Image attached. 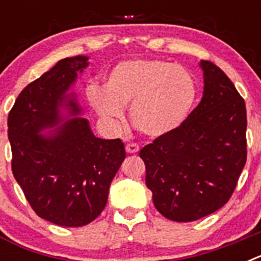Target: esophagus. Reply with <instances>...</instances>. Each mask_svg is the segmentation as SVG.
Listing matches in <instances>:
<instances>
[{
    "instance_id": "1",
    "label": "esophagus",
    "mask_w": 261,
    "mask_h": 261,
    "mask_svg": "<svg viewBox=\"0 0 261 261\" xmlns=\"http://www.w3.org/2000/svg\"><path fill=\"white\" fill-rule=\"evenodd\" d=\"M125 150L128 154H135V153H138V150H140V146H138L137 144H135V142H132V144L126 145Z\"/></svg>"
}]
</instances>
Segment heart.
<instances>
[{
	"mask_svg": "<svg viewBox=\"0 0 261 261\" xmlns=\"http://www.w3.org/2000/svg\"><path fill=\"white\" fill-rule=\"evenodd\" d=\"M89 100L108 123L123 117L130 105L133 126L149 137L176 130L190 115L196 99V82L186 68L162 60H130L117 64L105 80V91L91 87Z\"/></svg>",
	"mask_w": 261,
	"mask_h": 261,
	"instance_id": "obj_1",
	"label": "heart"
}]
</instances>
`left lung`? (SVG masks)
Segmentation results:
<instances>
[{"instance_id":"left-lung-1","label":"left lung","mask_w":261,"mask_h":261,"mask_svg":"<svg viewBox=\"0 0 261 261\" xmlns=\"http://www.w3.org/2000/svg\"><path fill=\"white\" fill-rule=\"evenodd\" d=\"M200 66L201 102L176 130L140 151L156 211L176 222H192L222 208L247 159L243 98L213 62Z\"/></svg>"}]
</instances>
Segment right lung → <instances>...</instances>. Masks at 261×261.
<instances>
[{"instance_id": "obj_1", "label": "right lung", "mask_w": 261, "mask_h": 261, "mask_svg": "<svg viewBox=\"0 0 261 261\" xmlns=\"http://www.w3.org/2000/svg\"><path fill=\"white\" fill-rule=\"evenodd\" d=\"M87 60H60L22 90L8 117L15 180L40 218L65 227L85 226L102 213L111 181L125 159L121 140L95 137L85 117L40 133L61 123V108L71 116L82 112L68 91L78 71L89 66Z\"/></svg>"}]
</instances>
